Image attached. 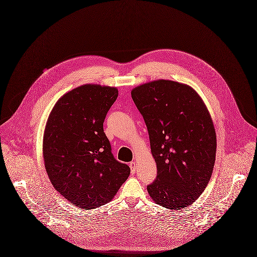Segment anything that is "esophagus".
<instances>
[{
    "mask_svg": "<svg viewBox=\"0 0 257 257\" xmlns=\"http://www.w3.org/2000/svg\"><path fill=\"white\" fill-rule=\"evenodd\" d=\"M130 168H131V171H132V173L134 174L135 172H136V162L135 161H132V162H130Z\"/></svg>",
    "mask_w": 257,
    "mask_h": 257,
    "instance_id": "1",
    "label": "esophagus"
}]
</instances>
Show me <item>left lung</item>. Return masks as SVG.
<instances>
[{"label":"left lung","instance_id":"8db88e82","mask_svg":"<svg viewBox=\"0 0 257 257\" xmlns=\"http://www.w3.org/2000/svg\"><path fill=\"white\" fill-rule=\"evenodd\" d=\"M131 96L146 122L158 167L149 195L165 208H185L212 175L216 133L210 113L191 86L171 80L142 84Z\"/></svg>","mask_w":257,"mask_h":257}]
</instances>
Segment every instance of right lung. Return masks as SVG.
Wrapping results in <instances>:
<instances>
[{
	"instance_id": "right-lung-1",
	"label": "right lung",
	"mask_w": 257,
	"mask_h": 257,
	"mask_svg": "<svg viewBox=\"0 0 257 257\" xmlns=\"http://www.w3.org/2000/svg\"><path fill=\"white\" fill-rule=\"evenodd\" d=\"M118 97L115 87L86 84L59 98L45 127L43 157L51 183L82 209L110 201L130 175L111 153L103 121Z\"/></svg>"
}]
</instances>
